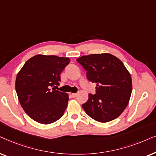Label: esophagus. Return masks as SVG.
<instances>
[{
    "mask_svg": "<svg viewBox=\"0 0 156 156\" xmlns=\"http://www.w3.org/2000/svg\"><path fill=\"white\" fill-rule=\"evenodd\" d=\"M77 95H78V93H71V96H72L73 98L76 97Z\"/></svg>",
    "mask_w": 156,
    "mask_h": 156,
    "instance_id": "obj_1",
    "label": "esophagus"
}]
</instances>
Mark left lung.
I'll return each instance as SVG.
<instances>
[{
  "instance_id": "8db88e82",
  "label": "left lung",
  "mask_w": 156,
  "mask_h": 156,
  "mask_svg": "<svg viewBox=\"0 0 156 156\" xmlns=\"http://www.w3.org/2000/svg\"><path fill=\"white\" fill-rule=\"evenodd\" d=\"M77 61L87 71V78L96 83L95 95L89 94L83 108L101 123L111 121L123 113L132 92L130 74L123 62L110 53L90 54Z\"/></svg>"
}]
</instances>
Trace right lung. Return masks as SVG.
<instances>
[{"label":"right lung","mask_w":156,"mask_h":156,"mask_svg":"<svg viewBox=\"0 0 156 156\" xmlns=\"http://www.w3.org/2000/svg\"><path fill=\"white\" fill-rule=\"evenodd\" d=\"M69 58L35 55L26 62L16 79L18 101L30 118L41 124H51L63 115L68 94L51 87L59 84L61 72Z\"/></svg>","instance_id":"obj_1"}]
</instances>
